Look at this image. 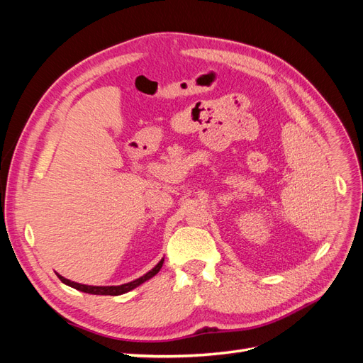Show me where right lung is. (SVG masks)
<instances>
[{"label":"right lung","mask_w":363,"mask_h":363,"mask_svg":"<svg viewBox=\"0 0 363 363\" xmlns=\"http://www.w3.org/2000/svg\"><path fill=\"white\" fill-rule=\"evenodd\" d=\"M162 265H163V259L157 263V265H156L155 268H152L151 271H148L147 274H144V276H142V277H139V279H136V280H133V281L119 284V286H91V284H82V283L71 281V280H68V279L62 277L60 274H57V272H56V274H57V277L60 279L62 283L68 284V286H71V288H74V289H77V291H82V292H86V294H92V295H121V294H125V292H128V291H131V289L138 288L139 284H142L144 281L150 280L151 277H155L156 274L160 271Z\"/></svg>","instance_id":"right-lung-1"}]
</instances>
